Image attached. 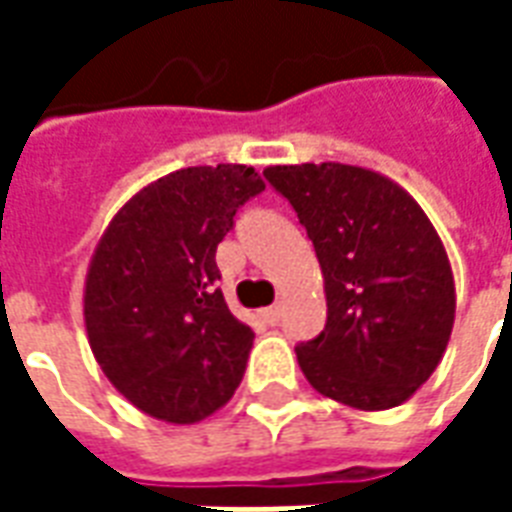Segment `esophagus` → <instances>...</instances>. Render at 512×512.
<instances>
[{"label": "esophagus", "instance_id": "esophagus-1", "mask_svg": "<svg viewBox=\"0 0 512 512\" xmlns=\"http://www.w3.org/2000/svg\"><path fill=\"white\" fill-rule=\"evenodd\" d=\"M257 315H260L268 326H277L279 323V307H266V310H260Z\"/></svg>", "mask_w": 512, "mask_h": 512}]
</instances>
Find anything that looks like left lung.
Masks as SVG:
<instances>
[{"label": "left lung", "mask_w": 512, "mask_h": 512, "mask_svg": "<svg viewBox=\"0 0 512 512\" xmlns=\"http://www.w3.org/2000/svg\"><path fill=\"white\" fill-rule=\"evenodd\" d=\"M321 263L326 329L296 348L312 389L359 411L406 403L455 323L450 257L419 202L381 172L337 161L263 169Z\"/></svg>", "instance_id": "obj_1"}]
</instances>
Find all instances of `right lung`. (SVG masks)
Instances as JSON below:
<instances>
[{
	"label": "right lung",
	"instance_id": "add662e5",
	"mask_svg": "<svg viewBox=\"0 0 512 512\" xmlns=\"http://www.w3.org/2000/svg\"><path fill=\"white\" fill-rule=\"evenodd\" d=\"M266 189L255 167L175 169L112 216L84 279L95 362L131 406L194 425L233 397L255 332L227 310L216 246Z\"/></svg>",
	"mask_w": 512,
	"mask_h": 512
}]
</instances>
